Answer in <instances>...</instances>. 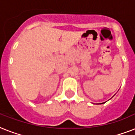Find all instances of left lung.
Instances as JSON below:
<instances>
[{"label": "left lung", "mask_w": 135, "mask_h": 135, "mask_svg": "<svg viewBox=\"0 0 135 135\" xmlns=\"http://www.w3.org/2000/svg\"><path fill=\"white\" fill-rule=\"evenodd\" d=\"M101 104H104V103H101Z\"/></svg>", "instance_id": "8db88e82"}]
</instances>
